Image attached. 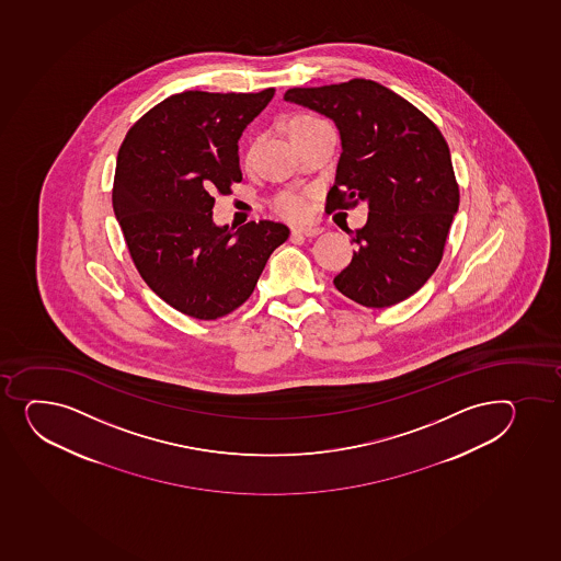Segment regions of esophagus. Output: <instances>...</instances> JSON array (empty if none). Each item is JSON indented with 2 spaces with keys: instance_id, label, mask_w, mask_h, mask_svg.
Returning a JSON list of instances; mask_svg holds the SVG:
<instances>
[{
  "instance_id": "1",
  "label": "esophagus",
  "mask_w": 561,
  "mask_h": 561,
  "mask_svg": "<svg viewBox=\"0 0 561 561\" xmlns=\"http://www.w3.org/2000/svg\"><path fill=\"white\" fill-rule=\"evenodd\" d=\"M321 232H323L321 227H312V225H308V227H294V229H291V234H294V237L312 238L318 237Z\"/></svg>"
}]
</instances>
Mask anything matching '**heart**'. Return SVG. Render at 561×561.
I'll return each mask as SVG.
<instances>
[{"label": "heart", "instance_id": "heart-1", "mask_svg": "<svg viewBox=\"0 0 561 561\" xmlns=\"http://www.w3.org/2000/svg\"><path fill=\"white\" fill-rule=\"evenodd\" d=\"M316 116H310V114H299V116H294V118L289 119V127H294V125L305 124V122H313ZM273 208H275V213L280 214L284 218L289 219H299L302 216H307L308 205L305 197L301 194H297V192H280V194L273 199Z\"/></svg>", "mask_w": 561, "mask_h": 561}]
</instances>
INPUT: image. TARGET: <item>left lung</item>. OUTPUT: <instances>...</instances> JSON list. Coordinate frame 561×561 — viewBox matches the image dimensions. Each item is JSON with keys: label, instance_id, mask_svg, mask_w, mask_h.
Masks as SVG:
<instances>
[{"label": "left lung", "instance_id": "1", "mask_svg": "<svg viewBox=\"0 0 561 561\" xmlns=\"http://www.w3.org/2000/svg\"><path fill=\"white\" fill-rule=\"evenodd\" d=\"M284 100L324 114L340 130L342 157L327 207L348 210L360 201L369 207L367 224L347 230L358 249L334 286L362 307L404 301L439 266L460 205L442 130L369 79L289 89Z\"/></svg>", "mask_w": 561, "mask_h": 561}]
</instances>
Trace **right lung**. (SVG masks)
<instances>
[{"label":"right lung","mask_w":561,"mask_h":561,"mask_svg":"<svg viewBox=\"0 0 561 561\" xmlns=\"http://www.w3.org/2000/svg\"><path fill=\"white\" fill-rule=\"evenodd\" d=\"M273 94L170 95L119 148L113 207L130 259L149 288L190 318L242 307L270 254L288 240V227L267 219L237 230L213 221L216 192L242 181L238 140Z\"/></svg>","instance_id":"1"}]
</instances>
